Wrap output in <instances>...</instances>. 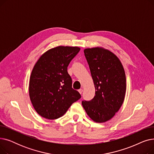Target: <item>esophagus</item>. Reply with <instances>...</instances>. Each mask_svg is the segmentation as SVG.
Here are the masks:
<instances>
[{
	"label": "esophagus",
	"mask_w": 154,
	"mask_h": 154,
	"mask_svg": "<svg viewBox=\"0 0 154 154\" xmlns=\"http://www.w3.org/2000/svg\"><path fill=\"white\" fill-rule=\"evenodd\" d=\"M78 91H79V92L80 94H81L82 93V92H83V89H82V88H80V89H79Z\"/></svg>",
	"instance_id": "34e87169"
}]
</instances>
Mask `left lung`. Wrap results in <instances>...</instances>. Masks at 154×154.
<instances>
[{"instance_id": "obj_1", "label": "left lung", "mask_w": 154, "mask_h": 154, "mask_svg": "<svg viewBox=\"0 0 154 154\" xmlns=\"http://www.w3.org/2000/svg\"><path fill=\"white\" fill-rule=\"evenodd\" d=\"M95 88L91 101H82L87 114L93 121L103 123L110 120L124 101L126 92L125 73L118 57L102 47L85 48Z\"/></svg>"}]
</instances>
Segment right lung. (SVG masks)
<instances>
[{
  "mask_svg": "<svg viewBox=\"0 0 154 154\" xmlns=\"http://www.w3.org/2000/svg\"><path fill=\"white\" fill-rule=\"evenodd\" d=\"M80 50L79 47L57 46L40 57L29 80L30 99L37 114L47 119L63 116L81 95L72 88L67 67Z\"/></svg>",
  "mask_w": 154,
  "mask_h": 154,
  "instance_id": "obj_1",
  "label": "right lung"
}]
</instances>
